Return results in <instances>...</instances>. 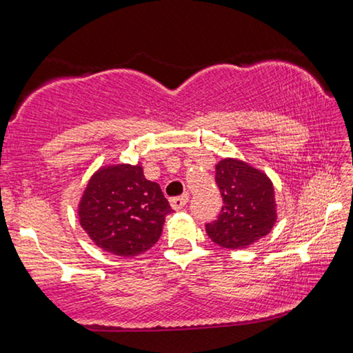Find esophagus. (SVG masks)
<instances>
[{"mask_svg":"<svg viewBox=\"0 0 353 353\" xmlns=\"http://www.w3.org/2000/svg\"><path fill=\"white\" fill-rule=\"evenodd\" d=\"M170 202H171V207L174 208V210H181V208H183L185 205H187L188 196H187V194L177 196V198H172Z\"/></svg>","mask_w":353,"mask_h":353,"instance_id":"obj_1","label":"esophagus"}]
</instances>
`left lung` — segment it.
<instances>
[{
	"instance_id": "1",
	"label": "left lung",
	"mask_w": 353,
	"mask_h": 353,
	"mask_svg": "<svg viewBox=\"0 0 353 353\" xmlns=\"http://www.w3.org/2000/svg\"><path fill=\"white\" fill-rule=\"evenodd\" d=\"M214 179L224 205L218 219L205 224L212 241L224 249H243L270 234L277 221V204L266 172L243 160L223 159Z\"/></svg>"
}]
</instances>
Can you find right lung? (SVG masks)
<instances>
[{
	"label": "right lung",
	"mask_w": 353,
	"mask_h": 353,
	"mask_svg": "<svg viewBox=\"0 0 353 353\" xmlns=\"http://www.w3.org/2000/svg\"><path fill=\"white\" fill-rule=\"evenodd\" d=\"M171 213L159 183L148 181L141 163L101 166L83 190L77 216L98 248L117 256L145 254L162 235Z\"/></svg>",
	"instance_id": "add662e5"
}]
</instances>
